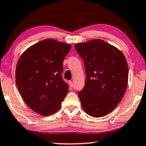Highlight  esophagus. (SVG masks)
I'll list each match as a JSON object with an SVG mask.
<instances>
[{
	"label": "esophagus",
	"instance_id": "1",
	"mask_svg": "<svg viewBox=\"0 0 146 146\" xmlns=\"http://www.w3.org/2000/svg\"><path fill=\"white\" fill-rule=\"evenodd\" d=\"M68 84H69V86L71 88H73V82H71V81H69L68 82Z\"/></svg>",
	"mask_w": 146,
	"mask_h": 146
}]
</instances>
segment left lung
Returning <instances> with one entry per match:
<instances>
[{
  "label": "left lung",
  "instance_id": "1",
  "mask_svg": "<svg viewBox=\"0 0 146 146\" xmlns=\"http://www.w3.org/2000/svg\"><path fill=\"white\" fill-rule=\"evenodd\" d=\"M75 47L87 77L78 92L82 108L90 116H104L116 108L126 92L129 68L125 56L101 39L77 43Z\"/></svg>",
  "mask_w": 146,
  "mask_h": 146
}]
</instances>
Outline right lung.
Masks as SVG:
<instances>
[{
    "instance_id": "right-lung-1",
    "label": "right lung",
    "mask_w": 146,
    "mask_h": 146,
    "mask_svg": "<svg viewBox=\"0 0 146 146\" xmlns=\"http://www.w3.org/2000/svg\"><path fill=\"white\" fill-rule=\"evenodd\" d=\"M71 45L52 38L35 43L17 63L15 82L22 99L41 115L56 113L68 91L63 80V60Z\"/></svg>"
}]
</instances>
